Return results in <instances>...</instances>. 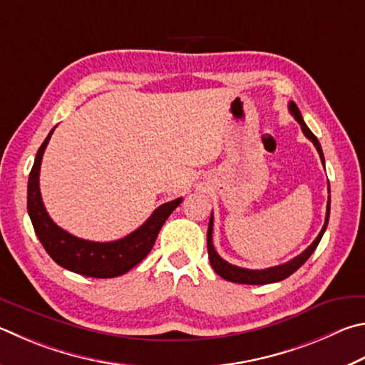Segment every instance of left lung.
<instances>
[{"mask_svg":"<svg viewBox=\"0 0 365 365\" xmlns=\"http://www.w3.org/2000/svg\"><path fill=\"white\" fill-rule=\"evenodd\" d=\"M289 111H290V115H292L297 119L298 124L302 125L303 134L307 135L311 142H313V145L317 150V153H319V156H321V161L324 163V153H322L321 143H319V140H317L313 132L308 129V125L304 124L300 110H298L295 102L289 103ZM329 215H330V196H329V201H327V212H326V222H324V227L321 230V233L317 235V237L313 241V244H311V246L307 250L302 252V254L295 257L294 260H290V262L284 263V264H277V267H273V268L247 269V268H240V267H236V264H231L228 262H225L223 258L217 254V250L214 249V242H212V233H214V214H212L210 220H209V230H207V252H209V260H210L212 268H214L215 273L220 277H223V279L231 281V282H237V284H271V282H277V281L286 279V277H289L290 274L295 273V271L300 268L302 264L311 257V254H313V252L316 250L317 244H319L321 237L324 235V231H326V228H327Z\"/></svg>","mask_w":365,"mask_h":365,"instance_id":"left-lung-1","label":"left lung"}]
</instances>
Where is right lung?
Here are the masks:
<instances>
[{"label": "right lung", "mask_w": 365, "mask_h": 365, "mask_svg": "<svg viewBox=\"0 0 365 365\" xmlns=\"http://www.w3.org/2000/svg\"><path fill=\"white\" fill-rule=\"evenodd\" d=\"M52 132L54 129L49 132L38 150L29 177V190H26V209L38 240L41 241L52 260L73 273L88 277H116L128 273L150 254L164 222L182 202V197L160 205L140 228L132 231L123 240L96 242L70 235L68 231L52 222L46 212L39 191V169Z\"/></svg>", "instance_id": "1"}]
</instances>
